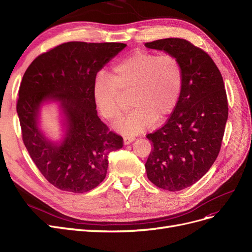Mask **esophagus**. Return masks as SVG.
Wrapping results in <instances>:
<instances>
[{
  "instance_id": "obj_1",
  "label": "esophagus",
  "mask_w": 252,
  "mask_h": 252,
  "mask_svg": "<svg viewBox=\"0 0 252 252\" xmlns=\"http://www.w3.org/2000/svg\"><path fill=\"white\" fill-rule=\"evenodd\" d=\"M134 140H135L134 137H125L124 138V144L125 145H128V144H130L131 142H133Z\"/></svg>"
}]
</instances>
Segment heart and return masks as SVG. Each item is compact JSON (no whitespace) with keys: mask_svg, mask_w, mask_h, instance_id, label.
Wrapping results in <instances>:
<instances>
[{"mask_svg":"<svg viewBox=\"0 0 252 252\" xmlns=\"http://www.w3.org/2000/svg\"><path fill=\"white\" fill-rule=\"evenodd\" d=\"M183 79L181 63L175 56H158L138 50L117 62L109 76L97 75L93 97L101 115L109 122H116L124 113L119 95L130 93L129 106L133 110L116 129L124 135H138L173 112L181 95Z\"/></svg>","mask_w":252,"mask_h":252,"instance_id":"b5f03b06","label":"heart"}]
</instances>
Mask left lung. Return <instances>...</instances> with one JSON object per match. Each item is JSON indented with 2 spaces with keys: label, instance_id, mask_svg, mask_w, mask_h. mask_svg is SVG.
Wrapping results in <instances>:
<instances>
[{
  "label": "left lung",
  "instance_id": "left-lung-1",
  "mask_svg": "<svg viewBox=\"0 0 252 252\" xmlns=\"http://www.w3.org/2000/svg\"><path fill=\"white\" fill-rule=\"evenodd\" d=\"M145 47L175 56L183 69V88L167 123L148 134L153 144L145 168L157 186L176 192L199 181L216 161L228 119L222 76L214 60L183 38H163Z\"/></svg>",
  "mask_w": 252,
  "mask_h": 252
}]
</instances>
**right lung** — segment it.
I'll return each instance as SVG.
<instances>
[{"mask_svg":"<svg viewBox=\"0 0 252 252\" xmlns=\"http://www.w3.org/2000/svg\"><path fill=\"white\" fill-rule=\"evenodd\" d=\"M126 47L122 43L69 42L36 57L19 89L17 114L32 159L53 186L72 193L96 188L105 179L108 154L124 140L98 117L93 97L97 73ZM59 106L62 139L41 128V109Z\"/></svg>","mask_w":252,"mask_h":252,"instance_id":"1","label":"right lung"}]
</instances>
